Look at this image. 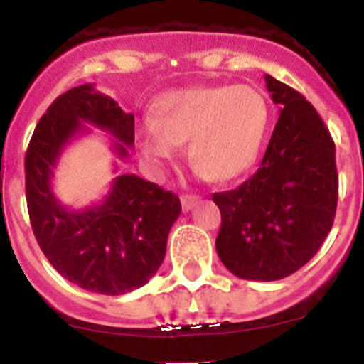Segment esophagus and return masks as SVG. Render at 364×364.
<instances>
[{
  "label": "esophagus",
  "mask_w": 364,
  "mask_h": 364,
  "mask_svg": "<svg viewBox=\"0 0 364 364\" xmlns=\"http://www.w3.org/2000/svg\"><path fill=\"white\" fill-rule=\"evenodd\" d=\"M180 202H182V210L189 211V210H193L195 205H197L198 197H195V195H182Z\"/></svg>",
  "instance_id": "1"
}]
</instances>
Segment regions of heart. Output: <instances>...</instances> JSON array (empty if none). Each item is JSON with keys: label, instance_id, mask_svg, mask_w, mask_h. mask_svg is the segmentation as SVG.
Returning a JSON list of instances; mask_svg holds the SVG:
<instances>
[{"label": "heart", "instance_id": "heart-1", "mask_svg": "<svg viewBox=\"0 0 364 364\" xmlns=\"http://www.w3.org/2000/svg\"><path fill=\"white\" fill-rule=\"evenodd\" d=\"M153 120L138 129L144 159L156 169L173 164L188 142L189 162L204 178L242 176L255 164L269 124L264 96L247 85L176 89L154 100Z\"/></svg>", "mask_w": 364, "mask_h": 364}]
</instances>
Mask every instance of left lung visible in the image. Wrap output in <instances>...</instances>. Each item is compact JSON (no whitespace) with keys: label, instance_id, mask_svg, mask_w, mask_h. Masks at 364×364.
I'll return each instance as SVG.
<instances>
[{"label":"left lung","instance_id":"obj_1","mask_svg":"<svg viewBox=\"0 0 364 364\" xmlns=\"http://www.w3.org/2000/svg\"><path fill=\"white\" fill-rule=\"evenodd\" d=\"M281 109L259 171L215 193L222 224L215 240L222 264L246 281H279L319 252L337 210L336 146L301 92L266 74Z\"/></svg>","mask_w":364,"mask_h":364}]
</instances>
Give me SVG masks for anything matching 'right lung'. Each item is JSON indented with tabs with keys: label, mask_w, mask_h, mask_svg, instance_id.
Listing matches in <instances>:
<instances>
[{
	"label": "right lung",
	"mask_w": 364,
	"mask_h": 364,
	"mask_svg": "<svg viewBox=\"0 0 364 364\" xmlns=\"http://www.w3.org/2000/svg\"><path fill=\"white\" fill-rule=\"evenodd\" d=\"M87 124L114 138L118 159L129 156L134 114L92 83L63 92L38 122L25 154L28 217L41 252L60 275L95 294L124 295L159 272L182 205L171 191L136 175L117 176L100 204L80 211L63 205L53 191L54 169L67 144L89 133Z\"/></svg>",
	"instance_id": "add662e5"
}]
</instances>
